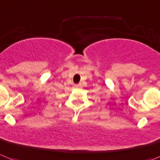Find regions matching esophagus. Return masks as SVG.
<instances>
[{"mask_svg":"<svg viewBox=\"0 0 160 160\" xmlns=\"http://www.w3.org/2000/svg\"><path fill=\"white\" fill-rule=\"evenodd\" d=\"M74 86L75 88H80V87H82V85L81 84H76V85H74Z\"/></svg>","mask_w":160,"mask_h":160,"instance_id":"34e87169","label":"esophagus"}]
</instances>
